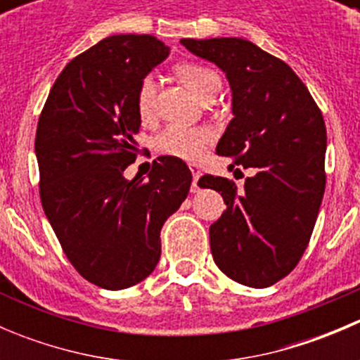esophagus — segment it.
I'll list each match as a JSON object with an SVG mask.
<instances>
[{"instance_id": "1", "label": "esophagus", "mask_w": 360, "mask_h": 360, "mask_svg": "<svg viewBox=\"0 0 360 360\" xmlns=\"http://www.w3.org/2000/svg\"><path fill=\"white\" fill-rule=\"evenodd\" d=\"M191 174H193V184H191V191H198V179H200L202 172L195 165H191Z\"/></svg>"}]
</instances>
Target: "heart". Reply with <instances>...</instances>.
I'll use <instances>...</instances> for the list:
<instances>
[{"label":"heart","mask_w":360,"mask_h":360,"mask_svg":"<svg viewBox=\"0 0 360 360\" xmlns=\"http://www.w3.org/2000/svg\"><path fill=\"white\" fill-rule=\"evenodd\" d=\"M181 82L197 94L198 97L205 96L209 90L219 86V76L212 69L197 63H184L176 68ZM155 78L151 75L144 76L139 83L136 94L137 112L143 120H150L155 108ZM214 134L207 127H184L169 125L157 141V148L162 155L179 158L184 162H197L205 153L207 146L212 143Z\"/></svg>","instance_id":"obj_1"}]
</instances>
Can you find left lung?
<instances>
[{"label":"left lung","mask_w":360,"mask_h":360,"mask_svg":"<svg viewBox=\"0 0 360 360\" xmlns=\"http://www.w3.org/2000/svg\"><path fill=\"white\" fill-rule=\"evenodd\" d=\"M226 72L233 118L216 153L252 169L238 191L203 176L226 210L210 224L214 263L231 281L268 288L296 268L310 242L326 190V123L304 83L284 60L242 38L181 39Z\"/></svg>","instance_id":"obj_1"}]
</instances>
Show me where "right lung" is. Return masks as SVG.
<instances>
[{
	"mask_svg": "<svg viewBox=\"0 0 360 360\" xmlns=\"http://www.w3.org/2000/svg\"><path fill=\"white\" fill-rule=\"evenodd\" d=\"M169 52L151 34L104 38L63 69L38 120L43 210L76 271L103 289L130 288L155 270L160 230L190 191L179 158L158 157L146 181L123 176L139 153L137 89Z\"/></svg>",
	"mask_w": 360,
	"mask_h": 360,
	"instance_id": "add662e5",
	"label": "right lung"
}]
</instances>
